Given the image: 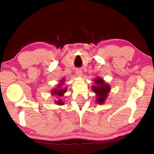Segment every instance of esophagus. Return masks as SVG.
<instances>
[{
  "instance_id": "34e87169",
  "label": "esophagus",
  "mask_w": 154,
  "mask_h": 154,
  "mask_svg": "<svg viewBox=\"0 0 154 154\" xmlns=\"http://www.w3.org/2000/svg\"><path fill=\"white\" fill-rule=\"evenodd\" d=\"M76 73H77V76L82 77V70L77 69L76 70Z\"/></svg>"
}]
</instances>
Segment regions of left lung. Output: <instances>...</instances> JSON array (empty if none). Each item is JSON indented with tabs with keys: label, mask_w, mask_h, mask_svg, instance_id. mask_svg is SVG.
<instances>
[{
	"label": "left lung",
	"mask_w": 154,
	"mask_h": 154,
	"mask_svg": "<svg viewBox=\"0 0 154 154\" xmlns=\"http://www.w3.org/2000/svg\"><path fill=\"white\" fill-rule=\"evenodd\" d=\"M95 85H93L92 87V91L96 93V103L99 105H102L105 102L107 98L109 92L111 90L110 85L105 82L102 78L96 77L94 79Z\"/></svg>",
	"instance_id": "1"
}]
</instances>
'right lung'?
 <instances>
[{
  "label": "right lung",
  "mask_w": 154,
  "mask_h": 154,
  "mask_svg": "<svg viewBox=\"0 0 154 154\" xmlns=\"http://www.w3.org/2000/svg\"><path fill=\"white\" fill-rule=\"evenodd\" d=\"M64 82H65V79L63 78V79H62L60 80V83H58V85H57V87L51 91V94L52 96H57V97L58 98H60L62 96H64V93H66L67 90L66 87L64 88H62V85L64 84ZM55 104L60 106L64 105V102L61 100V99H59L58 100H55Z\"/></svg>",
  "instance_id": "obj_1"
}]
</instances>
